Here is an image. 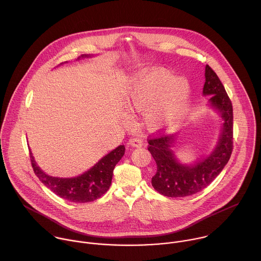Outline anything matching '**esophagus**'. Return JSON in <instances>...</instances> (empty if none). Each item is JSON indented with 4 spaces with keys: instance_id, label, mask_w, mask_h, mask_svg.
<instances>
[{
    "instance_id": "1",
    "label": "esophagus",
    "mask_w": 261,
    "mask_h": 261,
    "mask_svg": "<svg viewBox=\"0 0 261 261\" xmlns=\"http://www.w3.org/2000/svg\"><path fill=\"white\" fill-rule=\"evenodd\" d=\"M128 145L131 147H138L142 145V140L138 137H132L128 141Z\"/></svg>"
}]
</instances>
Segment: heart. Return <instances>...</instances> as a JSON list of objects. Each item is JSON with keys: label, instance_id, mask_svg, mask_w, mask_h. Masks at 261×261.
I'll use <instances>...</instances> for the list:
<instances>
[{"label": "heart", "instance_id": "1", "mask_svg": "<svg viewBox=\"0 0 261 261\" xmlns=\"http://www.w3.org/2000/svg\"><path fill=\"white\" fill-rule=\"evenodd\" d=\"M190 99L189 81L160 67L137 73L126 91L127 108L133 113L145 111L144 123L153 131L175 126L187 111Z\"/></svg>", "mask_w": 261, "mask_h": 261}]
</instances>
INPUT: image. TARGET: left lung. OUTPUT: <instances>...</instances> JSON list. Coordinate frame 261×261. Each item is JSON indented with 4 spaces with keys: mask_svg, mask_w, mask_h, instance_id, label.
Listing matches in <instances>:
<instances>
[{
    "mask_svg": "<svg viewBox=\"0 0 261 261\" xmlns=\"http://www.w3.org/2000/svg\"><path fill=\"white\" fill-rule=\"evenodd\" d=\"M202 95L208 97L207 106L221 118V131L213 150L193 163H182L173 147L180 134L156 137L148 140L147 150L152 154L157 172L152 185L160 194L167 197L193 195L207 186L227 164L232 152L233 113L232 104L217 74L206 65Z\"/></svg>",
    "mask_w": 261,
    "mask_h": 261,
    "instance_id": "8db88e82",
    "label": "left lung"
}]
</instances>
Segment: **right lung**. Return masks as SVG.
Instances as JSON below:
<instances>
[{
  "instance_id": "obj_1",
  "label": "right lung",
  "mask_w": 261,
  "mask_h": 261,
  "mask_svg": "<svg viewBox=\"0 0 261 261\" xmlns=\"http://www.w3.org/2000/svg\"><path fill=\"white\" fill-rule=\"evenodd\" d=\"M93 57V55H82L77 60ZM124 155L125 145H119L83 174L73 177H59L45 173L37 165L32 152H30L34 172L40 181L61 198L76 203L94 201L109 189L114 169Z\"/></svg>"
}]
</instances>
